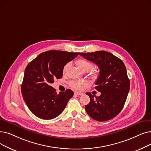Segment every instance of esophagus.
I'll return each mask as SVG.
<instances>
[{
	"label": "esophagus",
	"mask_w": 151,
	"mask_h": 151,
	"mask_svg": "<svg viewBox=\"0 0 151 151\" xmlns=\"http://www.w3.org/2000/svg\"><path fill=\"white\" fill-rule=\"evenodd\" d=\"M74 94H76V95H78V96L83 95V93H80V92H78V91H75V92H74Z\"/></svg>",
	"instance_id": "obj_1"
}]
</instances>
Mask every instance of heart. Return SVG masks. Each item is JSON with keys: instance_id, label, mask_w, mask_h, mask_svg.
Listing matches in <instances>:
<instances>
[{"instance_id": "heart-1", "label": "heart", "mask_w": 151, "mask_h": 151, "mask_svg": "<svg viewBox=\"0 0 151 151\" xmlns=\"http://www.w3.org/2000/svg\"><path fill=\"white\" fill-rule=\"evenodd\" d=\"M76 65L78 67L81 71H84V72H86L89 71L90 69H91L93 68V64H92L91 62L87 61L86 60H84V59H78L76 61ZM70 63H68L66 65H65L63 68V73L65 74L66 73L68 67H70ZM98 73L96 71H93L91 72V73L90 74V78L91 79L93 80V81H95L97 78H98ZM70 86L75 89H78V90H80L81 89H83V87L86 86V82H84V81H71L70 83Z\"/></svg>"}]
</instances>
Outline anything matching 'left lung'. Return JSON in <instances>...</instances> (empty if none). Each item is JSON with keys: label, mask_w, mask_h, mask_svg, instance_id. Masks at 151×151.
<instances>
[{"label": "left lung", "mask_w": 151, "mask_h": 151, "mask_svg": "<svg viewBox=\"0 0 151 151\" xmlns=\"http://www.w3.org/2000/svg\"><path fill=\"white\" fill-rule=\"evenodd\" d=\"M80 55L94 62L100 70L95 89L101 94L96 97L87 93L90 102L85 106V110L92 119L97 121L113 119L121 112L129 90V80L125 66L119 58L106 51L80 53Z\"/></svg>", "instance_id": "8db88e82"}]
</instances>
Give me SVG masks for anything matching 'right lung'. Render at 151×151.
I'll return each instance as SVG.
<instances>
[{
  "mask_svg": "<svg viewBox=\"0 0 151 151\" xmlns=\"http://www.w3.org/2000/svg\"><path fill=\"white\" fill-rule=\"evenodd\" d=\"M78 52L50 50L42 52L26 67L22 84L23 99L31 112L44 120L59 115L74 93L68 89L57 94L50 84L63 75V68Z\"/></svg>",
  "mask_w": 151,
  "mask_h": 151,
  "instance_id": "right-lung-1",
  "label": "right lung"
}]
</instances>
